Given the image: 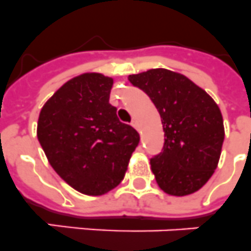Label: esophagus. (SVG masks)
Wrapping results in <instances>:
<instances>
[{
	"label": "esophagus",
	"mask_w": 251,
	"mask_h": 251,
	"mask_svg": "<svg viewBox=\"0 0 251 251\" xmlns=\"http://www.w3.org/2000/svg\"><path fill=\"white\" fill-rule=\"evenodd\" d=\"M131 126H132V127H134V129L139 130V124H138V121H136V120H132V121H131Z\"/></svg>",
	"instance_id": "esophagus-1"
}]
</instances>
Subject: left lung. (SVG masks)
Here are the masks:
<instances>
[{"label":"left lung","mask_w":251,"mask_h":251,"mask_svg":"<svg viewBox=\"0 0 251 251\" xmlns=\"http://www.w3.org/2000/svg\"><path fill=\"white\" fill-rule=\"evenodd\" d=\"M129 81L151 98L161 116L165 144L151 158L158 186L175 197L198 191L220 161L225 139L220 107L190 79L166 69L130 75Z\"/></svg>","instance_id":"obj_1"}]
</instances>
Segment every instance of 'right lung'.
<instances>
[{"label":"right lung","instance_id":"right-lung-1","mask_svg":"<svg viewBox=\"0 0 251 251\" xmlns=\"http://www.w3.org/2000/svg\"><path fill=\"white\" fill-rule=\"evenodd\" d=\"M113 79L86 73L69 80L41 109L37 136L50 165L85 195H103L125 176L139 134L109 104Z\"/></svg>","mask_w":251,"mask_h":251}]
</instances>
